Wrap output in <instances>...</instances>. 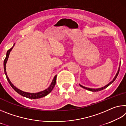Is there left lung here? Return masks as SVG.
<instances>
[{
    "mask_svg": "<svg viewBox=\"0 0 126 126\" xmlns=\"http://www.w3.org/2000/svg\"><path fill=\"white\" fill-rule=\"evenodd\" d=\"M119 67H120V66H119ZM119 72V68L118 71V72H117V74H116V76H115V77H114V78H113V80H112L111 81V82H110V83H108L107 85H106V86H105L103 87H102V88H98V89H93V88H87V87H84V86H81L80 84H79V85H80V86L81 87H82V88H84V89H87V90H88V91H92V92H98V91H101V90H103V89H105L106 88H107V87H108V86H110V84H112V83L114 82V81L115 80V79H116L117 77L118 76V75Z\"/></svg>",
    "mask_w": 126,
    "mask_h": 126,
    "instance_id": "1",
    "label": "left lung"
}]
</instances>
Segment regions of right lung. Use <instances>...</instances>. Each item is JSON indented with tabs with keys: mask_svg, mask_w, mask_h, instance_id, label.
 <instances>
[{
	"mask_svg": "<svg viewBox=\"0 0 126 126\" xmlns=\"http://www.w3.org/2000/svg\"><path fill=\"white\" fill-rule=\"evenodd\" d=\"M14 46L12 47V48H11L10 49L8 50L7 51V55H6V57L4 61V72H5L6 77H7V80L9 82V83L10 84V86L13 88L15 91H16L17 93L21 95H22L23 97H25L27 98H31V99H37V98H42L43 97L46 96L47 95H48L49 93L51 92V91L53 90V89L54 88V87L55 85V82H56V79H57V75H55L54 76V78L52 80V82L51 83V84L50 85V86L48 87L47 89H45V90L42 92H40L38 93H28V92H25L21 91L20 89L17 88L16 87H15L13 84L12 83V82H10V80H9V78L7 74V72H6V68H5V65H6V63H7V62L8 61V57H9V53L10 52V51L12 50L13 48L14 47Z\"/></svg>",
	"mask_w": 126,
	"mask_h": 126,
	"instance_id": "obj_1",
	"label": "right lung"
}]
</instances>
